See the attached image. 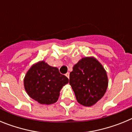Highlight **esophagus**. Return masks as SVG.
Wrapping results in <instances>:
<instances>
[{"instance_id": "1", "label": "esophagus", "mask_w": 132, "mask_h": 132, "mask_svg": "<svg viewBox=\"0 0 132 132\" xmlns=\"http://www.w3.org/2000/svg\"><path fill=\"white\" fill-rule=\"evenodd\" d=\"M65 76L67 77L69 79V73H66V74H65Z\"/></svg>"}]
</instances>
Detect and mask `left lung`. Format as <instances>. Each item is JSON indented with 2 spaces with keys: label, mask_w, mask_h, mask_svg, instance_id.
I'll return each mask as SVG.
<instances>
[{
  "label": "left lung",
  "mask_w": 132,
  "mask_h": 132,
  "mask_svg": "<svg viewBox=\"0 0 132 132\" xmlns=\"http://www.w3.org/2000/svg\"><path fill=\"white\" fill-rule=\"evenodd\" d=\"M69 84L77 101L85 106H91L101 100L108 87V77L103 66L93 57H83L70 73Z\"/></svg>",
  "instance_id": "left-lung-1"
}]
</instances>
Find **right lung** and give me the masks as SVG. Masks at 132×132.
<instances>
[{
    "instance_id": "right-lung-1",
    "label": "right lung",
    "mask_w": 132,
    "mask_h": 132,
    "mask_svg": "<svg viewBox=\"0 0 132 132\" xmlns=\"http://www.w3.org/2000/svg\"><path fill=\"white\" fill-rule=\"evenodd\" d=\"M68 82V78L61 74L57 67L50 66L44 61L34 64L24 79L26 93L42 104L57 102L61 89Z\"/></svg>"
}]
</instances>
